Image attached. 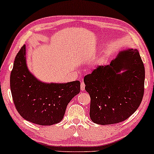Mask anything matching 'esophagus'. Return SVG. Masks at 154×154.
<instances>
[{
  "label": "esophagus",
  "mask_w": 154,
  "mask_h": 154,
  "mask_svg": "<svg viewBox=\"0 0 154 154\" xmlns=\"http://www.w3.org/2000/svg\"><path fill=\"white\" fill-rule=\"evenodd\" d=\"M85 83L82 82L80 84V90L82 91H85Z\"/></svg>",
  "instance_id": "esophagus-1"
}]
</instances>
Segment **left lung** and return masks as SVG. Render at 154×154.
Wrapping results in <instances>:
<instances>
[{
	"instance_id": "1",
	"label": "left lung",
	"mask_w": 154,
	"mask_h": 154,
	"mask_svg": "<svg viewBox=\"0 0 154 154\" xmlns=\"http://www.w3.org/2000/svg\"><path fill=\"white\" fill-rule=\"evenodd\" d=\"M145 68L137 49L119 51L106 66L84 78L91 96L90 117L95 124L125 121L139 107L144 94Z\"/></svg>"
}]
</instances>
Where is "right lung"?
Instances as JSON below:
<instances>
[{"label":"right lung","instance_id":"right-lung-1","mask_svg":"<svg viewBox=\"0 0 154 154\" xmlns=\"http://www.w3.org/2000/svg\"><path fill=\"white\" fill-rule=\"evenodd\" d=\"M10 87L21 116L39 125H52L63 119L68 103L80 91V82L47 83L37 79L27 67L24 45L16 56Z\"/></svg>","mask_w":154,"mask_h":154}]
</instances>
